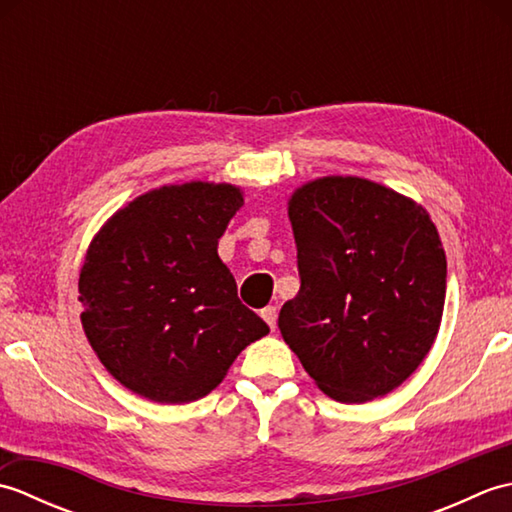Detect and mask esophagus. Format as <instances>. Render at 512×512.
<instances>
[{
    "mask_svg": "<svg viewBox=\"0 0 512 512\" xmlns=\"http://www.w3.org/2000/svg\"><path fill=\"white\" fill-rule=\"evenodd\" d=\"M262 319L268 323L270 330H275V325H277V308L275 306H266L262 310Z\"/></svg>",
    "mask_w": 512,
    "mask_h": 512,
    "instance_id": "1",
    "label": "esophagus"
}]
</instances>
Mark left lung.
I'll return each instance as SVG.
<instances>
[{
    "mask_svg": "<svg viewBox=\"0 0 512 512\" xmlns=\"http://www.w3.org/2000/svg\"><path fill=\"white\" fill-rule=\"evenodd\" d=\"M301 288L279 330L325 396L367 402L400 387L436 341L447 255L429 213L356 176L301 184L288 200Z\"/></svg>",
    "mask_w": 512,
    "mask_h": 512,
    "instance_id": "8db88e82",
    "label": "left lung"
}]
</instances>
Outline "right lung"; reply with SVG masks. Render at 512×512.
I'll use <instances>...</instances> for the list:
<instances>
[{
	"label": "right lung",
	"instance_id": "add662e5",
	"mask_svg": "<svg viewBox=\"0 0 512 512\" xmlns=\"http://www.w3.org/2000/svg\"><path fill=\"white\" fill-rule=\"evenodd\" d=\"M242 206L235 184H165L94 235L79 275L81 323L103 367L134 394L160 405L200 400L270 332L217 255Z\"/></svg>",
	"mask_w": 512,
	"mask_h": 512
}]
</instances>
